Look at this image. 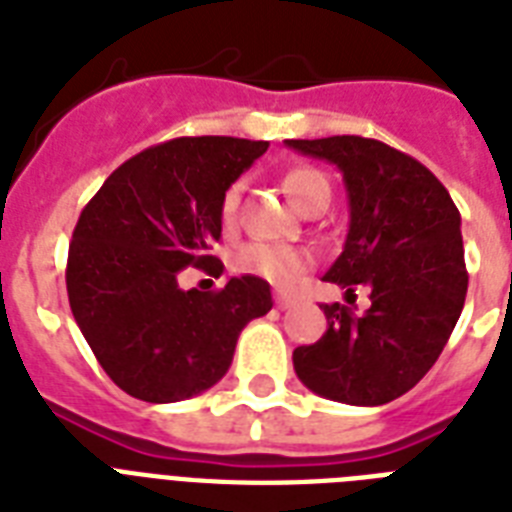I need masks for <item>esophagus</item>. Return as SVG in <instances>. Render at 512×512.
<instances>
[{
  "label": "esophagus",
  "mask_w": 512,
  "mask_h": 512,
  "mask_svg": "<svg viewBox=\"0 0 512 512\" xmlns=\"http://www.w3.org/2000/svg\"><path fill=\"white\" fill-rule=\"evenodd\" d=\"M273 300H276V308H281V311H287V308L295 305V297H289V295H276Z\"/></svg>",
  "instance_id": "1"
}]
</instances>
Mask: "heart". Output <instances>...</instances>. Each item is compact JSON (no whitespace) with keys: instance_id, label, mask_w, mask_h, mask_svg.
Wrapping results in <instances>:
<instances>
[{"instance_id":"obj_1","label":"heart","mask_w":512,"mask_h":512,"mask_svg":"<svg viewBox=\"0 0 512 512\" xmlns=\"http://www.w3.org/2000/svg\"><path fill=\"white\" fill-rule=\"evenodd\" d=\"M284 191L292 199L297 209H303L313 196L319 193H329V180L324 172L313 170V167H297V170L289 172L284 177ZM239 183L231 185L228 191L223 193V201H220V212H223L225 220H231L236 215V207H239ZM311 263V257L300 252L295 247H281V244H265V241H257V244H249L236 255V268L244 273H255L260 279L271 281L273 287L289 289L295 287L300 276L305 273Z\"/></svg>"}]
</instances>
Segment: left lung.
Returning <instances> with one entry per match:
<instances>
[{
    "mask_svg": "<svg viewBox=\"0 0 512 512\" xmlns=\"http://www.w3.org/2000/svg\"><path fill=\"white\" fill-rule=\"evenodd\" d=\"M284 143L342 172L348 236L324 281L366 287L372 300L364 316L324 305L327 332L295 348V372L329 401L388 404L428 374L460 319L468 292L460 212L428 167L380 140Z\"/></svg>",
    "mask_w": 512,
    "mask_h": 512,
    "instance_id": "obj_1",
    "label": "left lung"
}]
</instances>
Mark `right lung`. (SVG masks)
Wrapping results in <instances>:
<instances>
[{"instance_id": "obj_1", "label": "right lung", "mask_w": 512, "mask_h": 512, "mask_svg": "<svg viewBox=\"0 0 512 512\" xmlns=\"http://www.w3.org/2000/svg\"><path fill=\"white\" fill-rule=\"evenodd\" d=\"M265 140L177 138L132 156L82 209L68 247L71 313L100 366L130 396L172 404L223 380L241 329L273 308L271 284L233 276L217 292L177 287L183 268L223 271V193Z\"/></svg>"}]
</instances>
